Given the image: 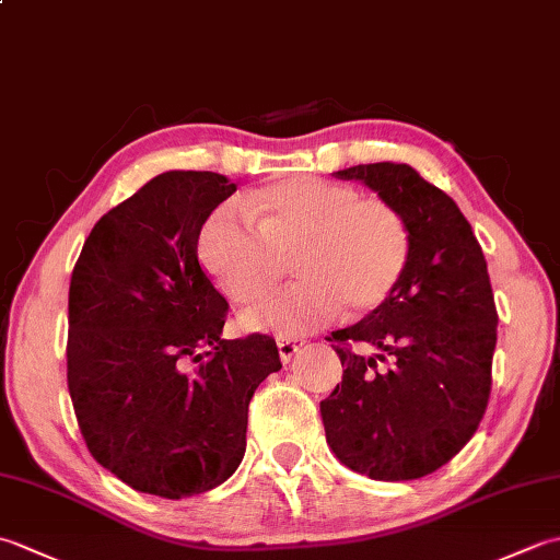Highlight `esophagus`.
I'll return each mask as SVG.
<instances>
[{
	"label": "esophagus",
	"instance_id": "34e87169",
	"mask_svg": "<svg viewBox=\"0 0 560 560\" xmlns=\"http://www.w3.org/2000/svg\"><path fill=\"white\" fill-rule=\"evenodd\" d=\"M303 339H291V337H277V349H279V359L283 363H289L295 353L303 349Z\"/></svg>",
	"mask_w": 560,
	"mask_h": 560
}]
</instances>
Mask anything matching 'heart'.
Masks as SVG:
<instances>
[{"mask_svg":"<svg viewBox=\"0 0 560 560\" xmlns=\"http://www.w3.org/2000/svg\"><path fill=\"white\" fill-rule=\"evenodd\" d=\"M411 257V231L385 199L349 185L291 175L245 201H223L199 233V259L221 293L249 305L287 277L301 283L243 315L255 331L299 339L349 305L371 313L397 291Z\"/></svg>","mask_w":560,"mask_h":560,"instance_id":"b5f03b06","label":"heart"}]
</instances>
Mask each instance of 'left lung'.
Segmentation results:
<instances>
[{
    "mask_svg": "<svg viewBox=\"0 0 560 560\" xmlns=\"http://www.w3.org/2000/svg\"><path fill=\"white\" fill-rule=\"evenodd\" d=\"M337 177L401 211L411 257L383 305L327 337L343 365L341 387L319 401L327 445L371 479H421L469 443L489 404L498 327L489 269L459 207L411 165H353ZM355 342L376 353L353 352Z\"/></svg>",
    "mask_w": 560,
    "mask_h": 560,
    "instance_id": "8db88e82",
    "label": "left lung"
}]
</instances>
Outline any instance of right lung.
<instances>
[{"instance_id":"1","label":"right lung","mask_w":560,"mask_h":560,"mask_svg":"<svg viewBox=\"0 0 560 560\" xmlns=\"http://www.w3.org/2000/svg\"><path fill=\"white\" fill-rule=\"evenodd\" d=\"M235 183L168 171L93 225L69 283L67 385L86 447L135 491L217 489L245 455L247 407L281 368L269 335L223 339L201 225Z\"/></svg>"}]
</instances>
